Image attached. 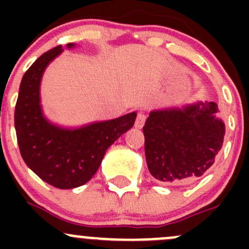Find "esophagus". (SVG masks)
Returning a JSON list of instances; mask_svg holds the SVG:
<instances>
[{"mask_svg": "<svg viewBox=\"0 0 249 249\" xmlns=\"http://www.w3.org/2000/svg\"><path fill=\"white\" fill-rule=\"evenodd\" d=\"M145 122V114L143 112H139L137 113V118H136V122H135V126L137 129H142L143 125H144Z\"/></svg>", "mask_w": 249, "mask_h": 249, "instance_id": "34e87169", "label": "esophagus"}]
</instances>
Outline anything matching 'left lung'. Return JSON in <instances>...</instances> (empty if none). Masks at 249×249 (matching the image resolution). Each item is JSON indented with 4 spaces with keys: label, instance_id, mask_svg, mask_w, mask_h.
Wrapping results in <instances>:
<instances>
[{
    "label": "left lung",
    "instance_id": "left-lung-1",
    "mask_svg": "<svg viewBox=\"0 0 249 249\" xmlns=\"http://www.w3.org/2000/svg\"><path fill=\"white\" fill-rule=\"evenodd\" d=\"M215 102L155 109L143 126L148 170L167 184H189L214 162L225 135Z\"/></svg>",
    "mask_w": 249,
    "mask_h": 249
}]
</instances>
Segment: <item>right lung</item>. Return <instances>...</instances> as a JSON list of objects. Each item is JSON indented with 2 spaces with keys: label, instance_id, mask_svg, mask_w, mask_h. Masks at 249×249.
Segmentation results:
<instances>
[{
  "label": "right lung",
  "instance_id": "obj_1",
  "mask_svg": "<svg viewBox=\"0 0 249 249\" xmlns=\"http://www.w3.org/2000/svg\"><path fill=\"white\" fill-rule=\"evenodd\" d=\"M76 47L69 43L67 48ZM57 46L38 57L22 76L14 113L18 144L25 164L41 179L59 189L80 187L91 179L105 153L131 129L136 112L80 127L53 124L43 114L41 80L47 66L61 53Z\"/></svg>",
  "mask_w": 249,
  "mask_h": 249
}]
</instances>
